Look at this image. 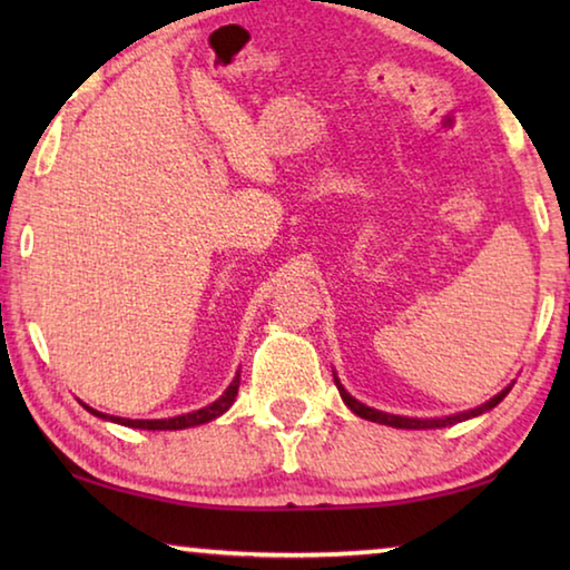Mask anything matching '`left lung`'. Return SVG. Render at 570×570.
Returning <instances> with one entry per match:
<instances>
[{"instance_id":"left-lung-1","label":"left lung","mask_w":570,"mask_h":570,"mask_svg":"<svg viewBox=\"0 0 570 570\" xmlns=\"http://www.w3.org/2000/svg\"><path fill=\"white\" fill-rule=\"evenodd\" d=\"M334 382H336V387H340V394H342V400L346 402V407H350L354 414H360L362 420L380 422V424H390V428H400V430H432V428H448V424H455V422H462V420L478 417V414L488 412V410H493L498 402H503V397H505V394L510 392V387H508V390H503L500 394H495V397L490 400V402L480 404V407L470 410V412L450 414V417H442V420H417V417H400V414H387V412H380V410L366 407V404H362L360 400H354L352 394L342 387L340 380L334 377Z\"/></svg>"}]
</instances>
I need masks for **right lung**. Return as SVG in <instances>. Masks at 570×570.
<instances>
[{"label": "right lung", "instance_id": "obj_1", "mask_svg": "<svg viewBox=\"0 0 570 570\" xmlns=\"http://www.w3.org/2000/svg\"><path fill=\"white\" fill-rule=\"evenodd\" d=\"M238 384H240V374H236L234 382L228 384V390L220 394V397L208 404V407H200L196 412H188V414H178V417H170V420H125V417H110V414H102L98 410L88 407L92 414H98V417L102 420H112L118 424H125V428H138V430H186V428H196V424H204V422H210L216 420L218 414H224L230 404H234L236 394H238Z\"/></svg>", "mask_w": 570, "mask_h": 570}]
</instances>
